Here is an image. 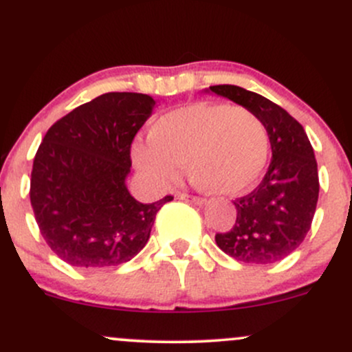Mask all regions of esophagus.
I'll return each instance as SVG.
<instances>
[{
  "instance_id": "esophagus-1",
  "label": "esophagus",
  "mask_w": 352,
  "mask_h": 352,
  "mask_svg": "<svg viewBox=\"0 0 352 352\" xmlns=\"http://www.w3.org/2000/svg\"><path fill=\"white\" fill-rule=\"evenodd\" d=\"M179 199H182V201H187V202H192V204H197V206L206 204V199H202V197H195V195L179 194Z\"/></svg>"
}]
</instances>
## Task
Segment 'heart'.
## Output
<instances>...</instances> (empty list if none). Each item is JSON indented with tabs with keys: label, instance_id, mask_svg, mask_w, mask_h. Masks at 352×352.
Returning a JSON list of instances; mask_svg holds the SVG:
<instances>
[{
	"label": "heart",
	"instance_id": "1",
	"mask_svg": "<svg viewBox=\"0 0 352 352\" xmlns=\"http://www.w3.org/2000/svg\"><path fill=\"white\" fill-rule=\"evenodd\" d=\"M150 143L133 146V160L153 186L175 182L180 166L195 187L238 195L263 173L270 140L253 111L223 102H194L162 114L150 128Z\"/></svg>",
	"mask_w": 352,
	"mask_h": 352
}]
</instances>
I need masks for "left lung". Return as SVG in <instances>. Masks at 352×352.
Returning <instances> with one entry per match:
<instances>
[{"label": "left lung", "instance_id": "obj_1", "mask_svg": "<svg viewBox=\"0 0 352 352\" xmlns=\"http://www.w3.org/2000/svg\"><path fill=\"white\" fill-rule=\"evenodd\" d=\"M209 91L253 111L272 145L263 180L251 194L236 199V223L217 232L216 243L243 263H276L300 246L316 214L319 173L314 148L302 124L263 96L231 84Z\"/></svg>", "mask_w": 352, "mask_h": 352}]
</instances>
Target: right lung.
Masks as SVG:
<instances>
[{"mask_svg": "<svg viewBox=\"0 0 352 352\" xmlns=\"http://www.w3.org/2000/svg\"><path fill=\"white\" fill-rule=\"evenodd\" d=\"M155 101L106 92L54 123L36 150L30 202L43 239L80 268L126 263L145 248L155 216L172 195L142 204L128 192L131 143Z\"/></svg>", "mask_w": 352, "mask_h": 352, "instance_id": "obj_1", "label": "right lung"}]
</instances>
